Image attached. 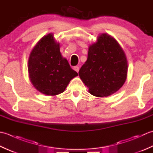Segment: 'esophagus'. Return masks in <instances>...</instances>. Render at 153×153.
Wrapping results in <instances>:
<instances>
[{
  "mask_svg": "<svg viewBox=\"0 0 153 153\" xmlns=\"http://www.w3.org/2000/svg\"><path fill=\"white\" fill-rule=\"evenodd\" d=\"M74 70L75 71H76L77 72H78V71H79V67H78V66H74Z\"/></svg>",
  "mask_w": 153,
  "mask_h": 153,
  "instance_id": "1",
  "label": "esophagus"
}]
</instances>
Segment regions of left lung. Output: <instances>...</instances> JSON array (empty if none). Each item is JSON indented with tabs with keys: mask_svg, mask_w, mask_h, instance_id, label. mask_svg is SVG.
<instances>
[{
	"mask_svg": "<svg viewBox=\"0 0 153 153\" xmlns=\"http://www.w3.org/2000/svg\"><path fill=\"white\" fill-rule=\"evenodd\" d=\"M128 72L126 54L113 37L106 33L89 48L88 56L79 71L82 82L96 97H108L125 83Z\"/></svg>",
	"mask_w": 153,
	"mask_h": 153,
	"instance_id": "8db88e82",
	"label": "left lung"
}]
</instances>
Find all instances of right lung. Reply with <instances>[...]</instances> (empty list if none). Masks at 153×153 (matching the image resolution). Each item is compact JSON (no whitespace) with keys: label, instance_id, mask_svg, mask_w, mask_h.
Masks as SVG:
<instances>
[{"label":"right lung","instance_id":"right-lung-1","mask_svg":"<svg viewBox=\"0 0 153 153\" xmlns=\"http://www.w3.org/2000/svg\"><path fill=\"white\" fill-rule=\"evenodd\" d=\"M28 71L33 86L47 95L64 92L71 79L78 76L62 56L60 45L51 33L42 38L31 52Z\"/></svg>","mask_w":153,"mask_h":153}]
</instances>
